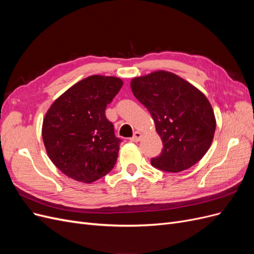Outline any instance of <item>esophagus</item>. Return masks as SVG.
Segmentation results:
<instances>
[{
    "label": "esophagus",
    "mask_w": 254,
    "mask_h": 254,
    "mask_svg": "<svg viewBox=\"0 0 254 254\" xmlns=\"http://www.w3.org/2000/svg\"><path fill=\"white\" fill-rule=\"evenodd\" d=\"M142 135L143 134L140 131H135L133 133V136L131 137V139H130V141H131V142H139L142 139Z\"/></svg>",
    "instance_id": "esophagus-1"
}]
</instances>
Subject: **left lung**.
I'll return each instance as SVG.
<instances>
[{
    "label": "left lung",
    "mask_w": 254,
    "mask_h": 254,
    "mask_svg": "<svg viewBox=\"0 0 254 254\" xmlns=\"http://www.w3.org/2000/svg\"><path fill=\"white\" fill-rule=\"evenodd\" d=\"M130 87L151 114L163 143L162 152L151 159V165L178 173L200 161L216 128L212 106L202 92L166 71L135 77Z\"/></svg>",
    "instance_id": "obj_1"
}]
</instances>
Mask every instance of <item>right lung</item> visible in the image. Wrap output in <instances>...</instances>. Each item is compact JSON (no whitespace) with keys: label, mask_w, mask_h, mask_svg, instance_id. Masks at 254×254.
Here are the masks:
<instances>
[{"label":"right lung","mask_w":254,"mask_h":254,"mask_svg":"<svg viewBox=\"0 0 254 254\" xmlns=\"http://www.w3.org/2000/svg\"><path fill=\"white\" fill-rule=\"evenodd\" d=\"M122 86V79L113 76H89L60 95L45 114V149L52 162L70 178L94 182L117 163L122 141L105 110Z\"/></svg>","instance_id":"right-lung-1"}]
</instances>
